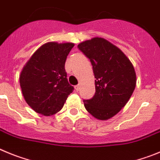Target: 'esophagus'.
Listing matches in <instances>:
<instances>
[{"label": "esophagus", "mask_w": 160, "mask_h": 160, "mask_svg": "<svg viewBox=\"0 0 160 160\" xmlns=\"http://www.w3.org/2000/svg\"><path fill=\"white\" fill-rule=\"evenodd\" d=\"M79 89H80V85H76V86H75V90L77 91V92H78Z\"/></svg>", "instance_id": "34e87169"}]
</instances>
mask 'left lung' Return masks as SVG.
<instances>
[{
	"label": "left lung",
	"mask_w": 160,
	"mask_h": 160,
	"mask_svg": "<svg viewBox=\"0 0 160 160\" xmlns=\"http://www.w3.org/2000/svg\"><path fill=\"white\" fill-rule=\"evenodd\" d=\"M77 47L90 60L96 78V93L83 100L84 107L96 119H110L124 107L135 90L133 65L121 50L101 37L83 41Z\"/></svg>",
	"instance_id": "obj_1"
}]
</instances>
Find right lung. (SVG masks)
<instances>
[{
  "mask_svg": "<svg viewBox=\"0 0 160 160\" xmlns=\"http://www.w3.org/2000/svg\"><path fill=\"white\" fill-rule=\"evenodd\" d=\"M73 46V43H46L23 68L20 76L21 92L26 103L37 113L56 114L74 90L68 81L64 68Z\"/></svg>",
  "mask_w": 160,
  "mask_h": 160,
  "instance_id": "right-lung-1",
  "label": "right lung"
}]
</instances>
